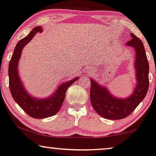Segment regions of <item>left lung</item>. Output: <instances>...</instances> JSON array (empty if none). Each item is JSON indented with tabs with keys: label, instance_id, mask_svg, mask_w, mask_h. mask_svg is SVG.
Listing matches in <instances>:
<instances>
[{
	"label": "left lung",
	"instance_id": "left-lung-1",
	"mask_svg": "<svg viewBox=\"0 0 156 156\" xmlns=\"http://www.w3.org/2000/svg\"><path fill=\"white\" fill-rule=\"evenodd\" d=\"M132 39L126 43L135 48L137 86L133 94L127 98H117L109 90L90 79V100L94 110L102 117L109 119L125 118L136 109L146 96L149 88V63L143 43L132 33Z\"/></svg>",
	"mask_w": 156,
	"mask_h": 156
}]
</instances>
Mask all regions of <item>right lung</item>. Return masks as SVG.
<instances>
[{
    "mask_svg": "<svg viewBox=\"0 0 156 156\" xmlns=\"http://www.w3.org/2000/svg\"><path fill=\"white\" fill-rule=\"evenodd\" d=\"M42 31L41 27H35L27 37L17 43L9 66V88L12 97L26 113L37 119L47 118L58 113L63 104L68 88L78 79V78H76L64 83L52 96L44 99H37L27 94L18 74V62L23 47L34 37L37 32L41 33Z\"/></svg>",
    "mask_w": 156,
    "mask_h": 156,
    "instance_id": "obj_1",
    "label": "right lung"
}]
</instances>
